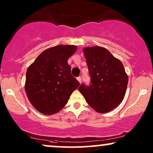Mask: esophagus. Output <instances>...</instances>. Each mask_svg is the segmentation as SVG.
<instances>
[{"label":"esophagus","mask_w":153,"mask_h":153,"mask_svg":"<svg viewBox=\"0 0 153 153\" xmlns=\"http://www.w3.org/2000/svg\"><path fill=\"white\" fill-rule=\"evenodd\" d=\"M77 80H78V81L79 83H81V76H79V77H77Z\"/></svg>","instance_id":"obj_1"}]
</instances>
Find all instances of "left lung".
<instances>
[{
  "mask_svg": "<svg viewBox=\"0 0 153 153\" xmlns=\"http://www.w3.org/2000/svg\"><path fill=\"white\" fill-rule=\"evenodd\" d=\"M91 78V85L79 88L85 101L94 110L104 114L114 109L124 99L128 76L120 60L105 48L83 49Z\"/></svg>",
  "mask_w": 153,
  "mask_h": 153,
  "instance_id": "left-lung-1",
  "label": "left lung"
}]
</instances>
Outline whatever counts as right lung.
I'll return each instance as SVG.
<instances>
[{
  "label": "right lung",
  "instance_id": "obj_1",
  "mask_svg": "<svg viewBox=\"0 0 153 153\" xmlns=\"http://www.w3.org/2000/svg\"><path fill=\"white\" fill-rule=\"evenodd\" d=\"M75 45H58L46 49L26 71L25 91L29 102L45 115L60 111L80 83L71 74L68 58Z\"/></svg>",
  "mask_w": 153,
  "mask_h": 153
}]
</instances>
